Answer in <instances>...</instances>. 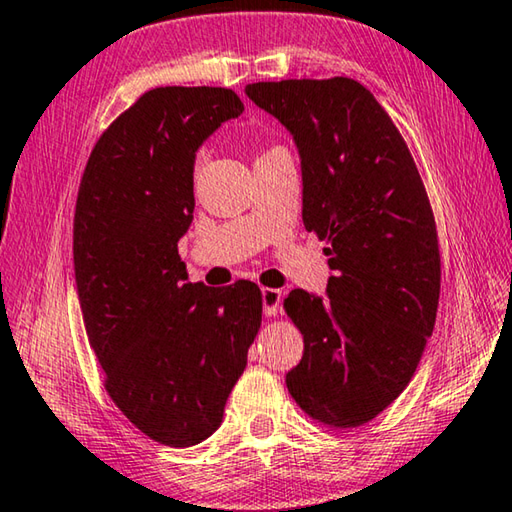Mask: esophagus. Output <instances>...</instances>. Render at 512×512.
<instances>
[{
	"mask_svg": "<svg viewBox=\"0 0 512 512\" xmlns=\"http://www.w3.org/2000/svg\"><path fill=\"white\" fill-rule=\"evenodd\" d=\"M262 302H264V314L275 316L282 307V291L280 289H262Z\"/></svg>",
	"mask_w": 512,
	"mask_h": 512,
	"instance_id": "esophagus-1",
	"label": "esophagus"
}]
</instances>
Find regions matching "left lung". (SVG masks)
Returning a JSON list of instances; mask_svg holds the SVG:
<instances>
[{
  "label": "left lung",
  "instance_id": "left-lung-1",
  "mask_svg": "<svg viewBox=\"0 0 512 512\" xmlns=\"http://www.w3.org/2000/svg\"><path fill=\"white\" fill-rule=\"evenodd\" d=\"M293 135L302 221L332 275L327 298L293 289L287 316L305 339L287 388L309 418L352 429L397 400L418 368L440 298L438 232L404 137L354 79L246 85Z\"/></svg>",
  "mask_w": 512,
  "mask_h": 512
}]
</instances>
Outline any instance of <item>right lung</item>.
Listing matches in <instances>:
<instances>
[{"instance_id": "1", "label": "right lung", "mask_w": 512, "mask_h": 512, "mask_svg": "<svg viewBox=\"0 0 512 512\" xmlns=\"http://www.w3.org/2000/svg\"><path fill=\"white\" fill-rule=\"evenodd\" d=\"M244 112L228 88H155L90 153L74 212V275L90 348L117 409L155 443L219 429L262 325V291L187 282L196 151Z\"/></svg>"}]
</instances>
